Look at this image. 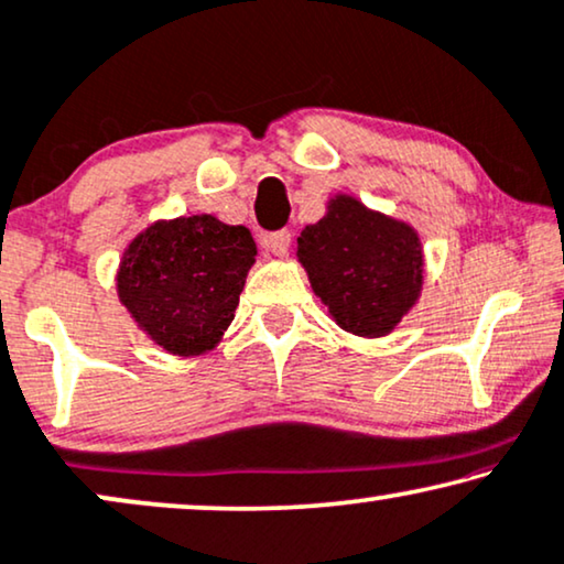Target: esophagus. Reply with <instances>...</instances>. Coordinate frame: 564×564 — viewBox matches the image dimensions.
I'll use <instances>...</instances> for the list:
<instances>
[{
    "label": "esophagus",
    "instance_id": "1",
    "mask_svg": "<svg viewBox=\"0 0 564 564\" xmlns=\"http://www.w3.org/2000/svg\"><path fill=\"white\" fill-rule=\"evenodd\" d=\"M262 247H265L268 252L278 254V258H283V254H286L289 247H291V231L289 229L270 231V235L262 237Z\"/></svg>",
    "mask_w": 564,
    "mask_h": 564
}]
</instances>
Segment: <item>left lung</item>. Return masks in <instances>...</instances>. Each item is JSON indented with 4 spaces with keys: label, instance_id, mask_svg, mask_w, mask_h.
I'll return each mask as SVG.
<instances>
[{
    "label": "left lung",
    "instance_id": "obj_1",
    "mask_svg": "<svg viewBox=\"0 0 564 564\" xmlns=\"http://www.w3.org/2000/svg\"><path fill=\"white\" fill-rule=\"evenodd\" d=\"M296 254L329 317L360 337L392 333L423 286L415 229L350 195L329 200L327 216L302 231Z\"/></svg>",
    "mask_w": 564,
    "mask_h": 564
}]
</instances>
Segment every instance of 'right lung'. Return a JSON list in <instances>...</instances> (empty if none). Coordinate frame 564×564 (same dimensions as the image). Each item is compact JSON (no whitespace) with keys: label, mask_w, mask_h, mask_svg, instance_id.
<instances>
[{"label":"right lung","mask_w":564,"mask_h":564,"mask_svg":"<svg viewBox=\"0 0 564 564\" xmlns=\"http://www.w3.org/2000/svg\"><path fill=\"white\" fill-rule=\"evenodd\" d=\"M254 254L250 229L208 214L156 221L126 250L118 296L156 345L198 356L235 319Z\"/></svg>","instance_id":"add662e5"}]
</instances>
